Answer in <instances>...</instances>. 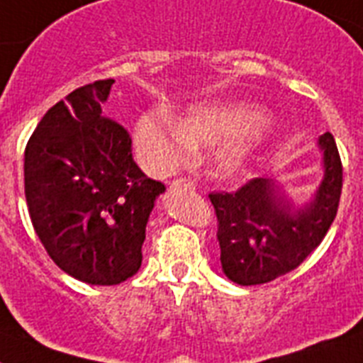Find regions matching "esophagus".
Returning <instances> with one entry per match:
<instances>
[{
	"label": "esophagus",
	"instance_id": "34e87169",
	"mask_svg": "<svg viewBox=\"0 0 363 363\" xmlns=\"http://www.w3.org/2000/svg\"><path fill=\"white\" fill-rule=\"evenodd\" d=\"M172 188H186V190H194L196 188V182L188 179V177H179L172 182Z\"/></svg>",
	"mask_w": 363,
	"mask_h": 363
}]
</instances>
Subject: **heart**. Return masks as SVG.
Wrapping results in <instances>:
<instances>
[{
  "instance_id": "heart-1",
  "label": "heart",
  "mask_w": 363,
  "mask_h": 363,
  "mask_svg": "<svg viewBox=\"0 0 363 363\" xmlns=\"http://www.w3.org/2000/svg\"><path fill=\"white\" fill-rule=\"evenodd\" d=\"M266 127V114L247 103H199L190 106L181 121L167 114L142 116L135 129V145L149 172L162 175L186 162L196 147L221 143L212 169L219 179H233L251 162Z\"/></svg>"
}]
</instances>
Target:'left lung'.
<instances>
[{"instance_id":"left-lung-1","label":"left lung","mask_w":363,"mask_h":363,"mask_svg":"<svg viewBox=\"0 0 363 363\" xmlns=\"http://www.w3.org/2000/svg\"><path fill=\"white\" fill-rule=\"evenodd\" d=\"M325 177L310 205L295 208L269 179H251L236 191H212L221 266L242 286L266 284L303 264L336 218L343 166L330 133L319 138Z\"/></svg>"}]
</instances>
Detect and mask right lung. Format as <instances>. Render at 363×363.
<instances>
[{
  "label": "right lung",
  "instance_id": "add662e5",
  "mask_svg": "<svg viewBox=\"0 0 363 363\" xmlns=\"http://www.w3.org/2000/svg\"><path fill=\"white\" fill-rule=\"evenodd\" d=\"M114 79L81 86L45 112L27 142L26 199L42 245L62 271L114 286L142 266L145 225L166 186L136 166L133 140L106 118Z\"/></svg>",
  "mask_w": 363,
  "mask_h": 363
}]
</instances>
